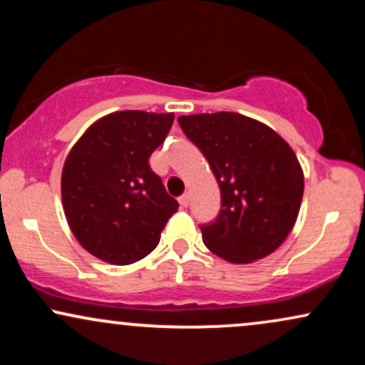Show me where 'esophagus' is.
Masks as SVG:
<instances>
[{
    "mask_svg": "<svg viewBox=\"0 0 365 365\" xmlns=\"http://www.w3.org/2000/svg\"><path fill=\"white\" fill-rule=\"evenodd\" d=\"M178 202H180V206H182V207H187L188 204H190V195H188V194H183V195H180Z\"/></svg>",
    "mask_w": 365,
    "mask_h": 365,
    "instance_id": "obj_1",
    "label": "esophagus"
}]
</instances>
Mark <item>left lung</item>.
<instances>
[{
  "label": "left lung",
  "instance_id": "1",
  "mask_svg": "<svg viewBox=\"0 0 365 365\" xmlns=\"http://www.w3.org/2000/svg\"><path fill=\"white\" fill-rule=\"evenodd\" d=\"M183 133L202 150L221 190L216 221L200 226L212 254L249 264L274 252L299 216L304 171L282 135L240 113L180 116Z\"/></svg>",
  "mask_w": 365,
  "mask_h": 365
}]
</instances>
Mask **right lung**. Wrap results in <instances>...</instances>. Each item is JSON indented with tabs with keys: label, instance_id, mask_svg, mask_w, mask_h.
Returning a JSON list of instances; mask_svg holds the SVG:
<instances>
[{
	"label": "right lung",
	"instance_id": "1",
	"mask_svg": "<svg viewBox=\"0 0 365 365\" xmlns=\"http://www.w3.org/2000/svg\"><path fill=\"white\" fill-rule=\"evenodd\" d=\"M173 120V113L115 111L94 121L70 149L61 173L63 211L94 257L127 266L158 247L178 202L149 158Z\"/></svg>",
	"mask_w": 365,
	"mask_h": 365
}]
</instances>
